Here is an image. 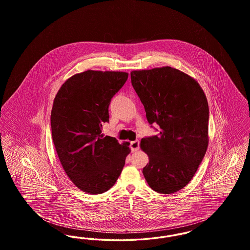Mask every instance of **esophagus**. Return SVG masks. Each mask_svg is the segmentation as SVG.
<instances>
[{"label":"esophagus","mask_w":250,"mask_h":250,"mask_svg":"<svg viewBox=\"0 0 250 250\" xmlns=\"http://www.w3.org/2000/svg\"><path fill=\"white\" fill-rule=\"evenodd\" d=\"M130 148L131 150H132V152H136V151H138V150H139V148H140V143H139V141L131 142Z\"/></svg>","instance_id":"obj_1"}]
</instances>
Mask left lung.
<instances>
[{
    "mask_svg": "<svg viewBox=\"0 0 250 250\" xmlns=\"http://www.w3.org/2000/svg\"><path fill=\"white\" fill-rule=\"evenodd\" d=\"M130 76L147 121L160 127L157 136L140 144L149 157L143 175L153 190L177 192L193 178L208 147L206 95L195 79L170 66L134 70Z\"/></svg>",
    "mask_w": 250,
    "mask_h": 250,
    "instance_id": "left-lung-1",
    "label": "left lung"
}]
</instances>
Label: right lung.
I'll return each mask as SVG.
<instances>
[{
  "label": "right lung",
  "mask_w": 250,
  "mask_h": 250,
  "mask_svg": "<svg viewBox=\"0 0 250 250\" xmlns=\"http://www.w3.org/2000/svg\"><path fill=\"white\" fill-rule=\"evenodd\" d=\"M128 78L121 71L87 70L73 75L52 104V141L72 183L88 194H101L117 181L131 152L128 142L104 136L108 106Z\"/></svg>",
  "instance_id": "1"
}]
</instances>
